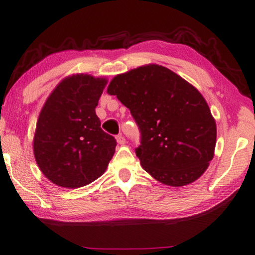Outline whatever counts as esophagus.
Listing matches in <instances>:
<instances>
[{"mask_svg":"<svg viewBox=\"0 0 255 255\" xmlns=\"http://www.w3.org/2000/svg\"><path fill=\"white\" fill-rule=\"evenodd\" d=\"M116 142H118L119 144H121V145H123V144H125V137L122 135V134H119L118 136H116Z\"/></svg>","mask_w":255,"mask_h":255,"instance_id":"1","label":"esophagus"}]
</instances>
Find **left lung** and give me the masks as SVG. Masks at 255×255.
Masks as SVG:
<instances>
[{"label": "left lung", "mask_w": 255, "mask_h": 255, "mask_svg": "<svg viewBox=\"0 0 255 255\" xmlns=\"http://www.w3.org/2000/svg\"><path fill=\"white\" fill-rule=\"evenodd\" d=\"M141 131L142 168L171 187L191 184L214 158L216 122L199 91L166 67L149 64L116 75L107 87Z\"/></svg>", "instance_id": "8db88e82"}]
</instances>
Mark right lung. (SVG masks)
Here are the masks:
<instances>
[{
  "label": "right lung",
  "mask_w": 255,
  "mask_h": 255,
  "mask_svg": "<svg viewBox=\"0 0 255 255\" xmlns=\"http://www.w3.org/2000/svg\"><path fill=\"white\" fill-rule=\"evenodd\" d=\"M107 84L88 74L67 76L48 96L33 136L40 170L53 184L76 189L100 178L116 141L101 128L95 109Z\"/></svg>",
  "instance_id": "add662e5"
}]
</instances>
